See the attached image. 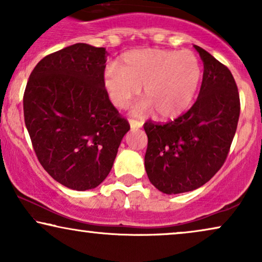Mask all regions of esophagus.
<instances>
[{
	"label": "esophagus",
	"mask_w": 262,
	"mask_h": 262,
	"mask_svg": "<svg viewBox=\"0 0 262 262\" xmlns=\"http://www.w3.org/2000/svg\"><path fill=\"white\" fill-rule=\"evenodd\" d=\"M128 123H130L131 128H139V127H142V125H143L141 121H138L136 119H130L128 120Z\"/></svg>",
	"instance_id": "esophagus-1"
}]
</instances>
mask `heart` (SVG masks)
I'll return each mask as SVG.
<instances>
[{
    "label": "heart",
    "instance_id": "obj_1",
    "mask_svg": "<svg viewBox=\"0 0 262 262\" xmlns=\"http://www.w3.org/2000/svg\"><path fill=\"white\" fill-rule=\"evenodd\" d=\"M202 77L198 57L189 50L144 49L125 53L119 67L107 68L103 87L114 106L126 108L143 85L146 102L136 113L155 108L162 119H174L194 102Z\"/></svg>",
    "mask_w": 262,
    "mask_h": 262
}]
</instances>
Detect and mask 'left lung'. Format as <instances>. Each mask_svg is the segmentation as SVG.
I'll return each instance as SVG.
<instances>
[{"label":"left lung","mask_w":262,"mask_h":262,"mask_svg":"<svg viewBox=\"0 0 262 262\" xmlns=\"http://www.w3.org/2000/svg\"><path fill=\"white\" fill-rule=\"evenodd\" d=\"M194 49L204 64L196 101L177 119L144 124L146 174L166 194L189 192L206 184L224 164L237 128L241 105L232 74L200 46Z\"/></svg>","instance_id":"obj_1"}]
</instances>
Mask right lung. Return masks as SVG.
Here are the masks:
<instances>
[{
	"mask_svg": "<svg viewBox=\"0 0 262 262\" xmlns=\"http://www.w3.org/2000/svg\"><path fill=\"white\" fill-rule=\"evenodd\" d=\"M106 57L105 48L83 42L50 53L24 93L25 124L39 162L76 191L105 180L130 130L103 87Z\"/></svg>",
	"mask_w": 262,
	"mask_h": 262,
	"instance_id": "obj_1",
	"label": "right lung"
}]
</instances>
